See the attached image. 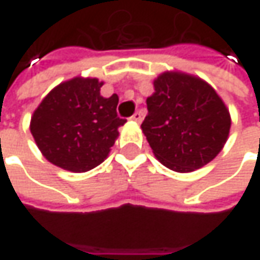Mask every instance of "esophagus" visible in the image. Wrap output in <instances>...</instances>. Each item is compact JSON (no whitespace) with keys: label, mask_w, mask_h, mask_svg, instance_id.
I'll return each mask as SVG.
<instances>
[{"label":"esophagus","mask_w":260,"mask_h":260,"mask_svg":"<svg viewBox=\"0 0 260 260\" xmlns=\"http://www.w3.org/2000/svg\"><path fill=\"white\" fill-rule=\"evenodd\" d=\"M132 120H135L137 123H140L142 120H143V114H142V111H136L135 114L132 115Z\"/></svg>","instance_id":"1"}]
</instances>
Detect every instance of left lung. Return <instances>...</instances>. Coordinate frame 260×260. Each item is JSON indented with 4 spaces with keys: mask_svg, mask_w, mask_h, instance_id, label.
<instances>
[{
    "mask_svg": "<svg viewBox=\"0 0 260 260\" xmlns=\"http://www.w3.org/2000/svg\"><path fill=\"white\" fill-rule=\"evenodd\" d=\"M142 132L155 157L188 174L210 164L229 139L232 118L215 89L200 76L166 71L153 81Z\"/></svg>",
    "mask_w": 260,
    "mask_h": 260,
    "instance_id": "8db88e82",
    "label": "left lung"
}]
</instances>
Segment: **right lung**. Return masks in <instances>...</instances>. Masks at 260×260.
Wrapping results in <instances>:
<instances>
[{"label": "right lung", "mask_w": 260, "mask_h": 260, "mask_svg": "<svg viewBox=\"0 0 260 260\" xmlns=\"http://www.w3.org/2000/svg\"><path fill=\"white\" fill-rule=\"evenodd\" d=\"M103 81L75 76L42 100L30 132L46 159L69 172H86L103 164L125 120L117 115L118 96L100 94Z\"/></svg>", "instance_id": "add662e5"}]
</instances>
